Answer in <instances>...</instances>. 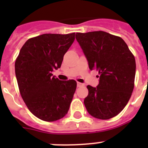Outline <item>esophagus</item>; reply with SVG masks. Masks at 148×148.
<instances>
[{
  "instance_id": "34e87169",
  "label": "esophagus",
  "mask_w": 148,
  "mask_h": 148,
  "mask_svg": "<svg viewBox=\"0 0 148 148\" xmlns=\"http://www.w3.org/2000/svg\"><path fill=\"white\" fill-rule=\"evenodd\" d=\"M84 84H82V83H80V82H77V86H78V87H80V86H84Z\"/></svg>"
}]
</instances>
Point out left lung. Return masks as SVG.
I'll use <instances>...</instances> for the list:
<instances>
[{"label": "left lung", "instance_id": "obj_1", "mask_svg": "<svg viewBox=\"0 0 148 148\" xmlns=\"http://www.w3.org/2000/svg\"><path fill=\"white\" fill-rule=\"evenodd\" d=\"M76 38L91 70L99 72L97 87L88 85L84 103L89 114L100 120L117 115L127 104L134 88L136 64L122 38L104 31L77 33Z\"/></svg>", "mask_w": 148, "mask_h": 148}]
</instances>
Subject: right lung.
Here are the masks:
<instances>
[{"instance_id":"obj_1","label":"right lung","mask_w":148,"mask_h":148,"mask_svg":"<svg viewBox=\"0 0 148 148\" xmlns=\"http://www.w3.org/2000/svg\"><path fill=\"white\" fill-rule=\"evenodd\" d=\"M74 39L75 33L42 34L29 38L16 59L15 72L21 95L40 120L53 122L68 112L77 82L59 80L52 71L60 68Z\"/></svg>"}]
</instances>
